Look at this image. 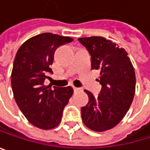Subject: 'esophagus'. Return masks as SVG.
<instances>
[{"label":"esophagus","instance_id":"obj_1","mask_svg":"<svg viewBox=\"0 0 150 150\" xmlns=\"http://www.w3.org/2000/svg\"><path fill=\"white\" fill-rule=\"evenodd\" d=\"M73 88H74V91H75V92H79V91L81 90L80 88H76V87H73Z\"/></svg>","mask_w":150,"mask_h":150}]
</instances>
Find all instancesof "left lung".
<instances>
[{
  "label": "left lung",
  "instance_id": "1",
  "mask_svg": "<svg viewBox=\"0 0 150 150\" xmlns=\"http://www.w3.org/2000/svg\"><path fill=\"white\" fill-rule=\"evenodd\" d=\"M91 55L92 69H101L102 90L95 97L88 90V103L81 108L86 127L103 132L115 127L124 117L133 102L135 91L134 67L122 47L102 36L78 39Z\"/></svg>",
  "mask_w": 150,
  "mask_h": 150
}]
</instances>
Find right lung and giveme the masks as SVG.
Here are the masks:
<instances>
[{"instance_id":"right-lung-1","label":"right lung","mask_w":150,"mask_h":150,"mask_svg":"<svg viewBox=\"0 0 150 150\" xmlns=\"http://www.w3.org/2000/svg\"><path fill=\"white\" fill-rule=\"evenodd\" d=\"M73 42L68 36L43 33L26 41L18 49L11 74L15 102L27 120L34 126L51 129L59 125L62 111L72 96L70 86H45L50 65L58 47Z\"/></svg>"}]
</instances>
